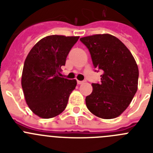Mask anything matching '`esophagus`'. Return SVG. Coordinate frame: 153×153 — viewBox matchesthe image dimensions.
<instances>
[{
  "label": "esophagus",
  "instance_id": "obj_1",
  "mask_svg": "<svg viewBox=\"0 0 153 153\" xmlns=\"http://www.w3.org/2000/svg\"><path fill=\"white\" fill-rule=\"evenodd\" d=\"M83 83H84V81H80V80H77V84H78V85L83 84Z\"/></svg>",
  "mask_w": 153,
  "mask_h": 153
}]
</instances>
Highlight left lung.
<instances>
[{"label":"left lung","instance_id":"obj_1","mask_svg":"<svg viewBox=\"0 0 153 153\" xmlns=\"http://www.w3.org/2000/svg\"><path fill=\"white\" fill-rule=\"evenodd\" d=\"M79 40L88 48L94 67L102 73L100 83H92L93 92L86 97V107L100 118H116L129 106L137 91L136 60L113 35L96 34Z\"/></svg>","mask_w":153,"mask_h":153}]
</instances>
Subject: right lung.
I'll return each mask as SVG.
<instances>
[{"instance_id":"add662e5","label":"right lung","mask_w":153,"mask_h":153,"mask_svg":"<svg viewBox=\"0 0 153 153\" xmlns=\"http://www.w3.org/2000/svg\"><path fill=\"white\" fill-rule=\"evenodd\" d=\"M79 36L51 35L30 50L24 62L21 86L31 111L39 117L53 118L67 107L76 79L60 77V70Z\"/></svg>"}]
</instances>
